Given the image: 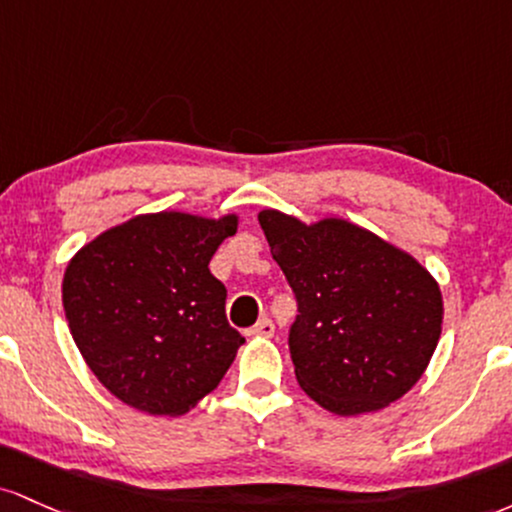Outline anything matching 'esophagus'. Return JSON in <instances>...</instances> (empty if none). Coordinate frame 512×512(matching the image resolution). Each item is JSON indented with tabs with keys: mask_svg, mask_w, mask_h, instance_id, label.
Returning a JSON list of instances; mask_svg holds the SVG:
<instances>
[{
	"mask_svg": "<svg viewBox=\"0 0 512 512\" xmlns=\"http://www.w3.org/2000/svg\"><path fill=\"white\" fill-rule=\"evenodd\" d=\"M246 333H249V336H266L268 338V336H273V333H275V326H273L271 319H261V321H256V324L251 326V329Z\"/></svg>",
	"mask_w": 512,
	"mask_h": 512,
	"instance_id": "esophagus-1",
	"label": "esophagus"
}]
</instances>
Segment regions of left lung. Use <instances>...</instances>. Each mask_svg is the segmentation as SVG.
<instances>
[{"label":"left lung","mask_w":512,"mask_h":512,"mask_svg":"<svg viewBox=\"0 0 512 512\" xmlns=\"http://www.w3.org/2000/svg\"><path fill=\"white\" fill-rule=\"evenodd\" d=\"M258 222L297 300L287 346L304 392L338 416L401 399L438 346L442 297L433 275L346 220L307 227L263 210Z\"/></svg>","instance_id":"left-lung-1"}]
</instances>
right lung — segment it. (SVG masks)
Here are the masks:
<instances>
[{
    "instance_id": "add662e5",
    "label": "right lung",
    "mask_w": 512,
    "mask_h": 512,
    "mask_svg": "<svg viewBox=\"0 0 512 512\" xmlns=\"http://www.w3.org/2000/svg\"><path fill=\"white\" fill-rule=\"evenodd\" d=\"M237 232L222 220L157 212L108 229L72 258L62 304L86 365L120 401L179 416L220 384L244 336L225 314L210 258Z\"/></svg>"
}]
</instances>
